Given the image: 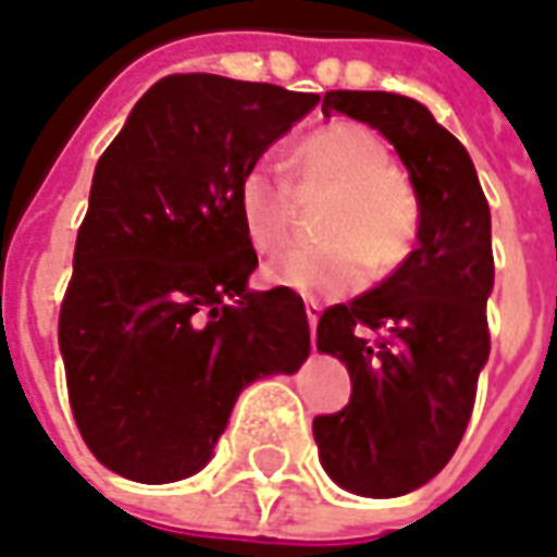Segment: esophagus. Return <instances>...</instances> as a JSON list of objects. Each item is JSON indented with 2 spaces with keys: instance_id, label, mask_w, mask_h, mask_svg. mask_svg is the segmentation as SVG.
<instances>
[{
  "instance_id": "34e87169",
  "label": "esophagus",
  "mask_w": 557,
  "mask_h": 557,
  "mask_svg": "<svg viewBox=\"0 0 557 557\" xmlns=\"http://www.w3.org/2000/svg\"><path fill=\"white\" fill-rule=\"evenodd\" d=\"M319 315H322V306L315 304V300H306V322H309L312 331H315V324H319Z\"/></svg>"
}]
</instances>
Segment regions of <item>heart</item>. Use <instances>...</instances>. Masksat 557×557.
Instances as JSON below:
<instances>
[{
	"mask_svg": "<svg viewBox=\"0 0 557 557\" xmlns=\"http://www.w3.org/2000/svg\"><path fill=\"white\" fill-rule=\"evenodd\" d=\"M297 186H324L315 235L322 245L297 248L263 270L270 285L304 297H339L364 285L368 267L389 275L417 242L420 205L408 183L392 171V156L374 131L334 122L309 134L297 149ZM238 218L257 251H282L294 235V196L278 174L253 165L242 174Z\"/></svg>",
	"mask_w": 557,
	"mask_h": 557,
	"instance_id": "b5f03b06",
	"label": "heart"
}]
</instances>
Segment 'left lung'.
<instances>
[{"instance_id":"8db88e82","label":"left lung","mask_w":557,"mask_h":557,"mask_svg":"<svg viewBox=\"0 0 557 557\" xmlns=\"http://www.w3.org/2000/svg\"><path fill=\"white\" fill-rule=\"evenodd\" d=\"M358 119L389 140L420 205L417 248L374 290L327 306L319 352L352 380L349 405L315 417L324 472L358 496L423 487L454 457L491 356V208L460 140L423 103L389 91H327L322 113Z\"/></svg>"}]
</instances>
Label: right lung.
<instances>
[{"mask_svg":"<svg viewBox=\"0 0 557 557\" xmlns=\"http://www.w3.org/2000/svg\"><path fill=\"white\" fill-rule=\"evenodd\" d=\"M315 103L267 82L165 76L100 156L58 339L78 432L115 475H196L238 392L309 356L300 294L248 290L257 251L235 189Z\"/></svg>","mask_w":557,"mask_h":557,"instance_id":"1","label":"right lung"}]
</instances>
